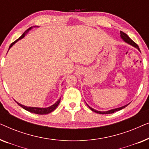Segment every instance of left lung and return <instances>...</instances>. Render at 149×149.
Instances as JSON below:
<instances>
[{"label": "left lung", "mask_w": 149, "mask_h": 149, "mask_svg": "<svg viewBox=\"0 0 149 149\" xmlns=\"http://www.w3.org/2000/svg\"><path fill=\"white\" fill-rule=\"evenodd\" d=\"M120 34H121V38L124 40V41H125V42H127V43H128V44L131 45L134 47L137 48L138 49L140 52V49H139V47H138V45L136 44V42H134L133 40H132L131 38H130L129 36H127V34H126L125 33H124V32H122V31H120ZM128 104H126L125 106H123V107L117 108V109H114L109 110V111H96V110L93 109L91 107H89L88 104H87V105L88 106V107L91 110V111H93V112H95V113H99V114H111V113H114L116 111H120V110L124 109V108H125Z\"/></svg>", "instance_id": "obj_1"}]
</instances>
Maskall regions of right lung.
Segmentation results:
<instances>
[{
  "instance_id": "add662e5",
  "label": "right lung",
  "mask_w": 149,
  "mask_h": 149,
  "mask_svg": "<svg viewBox=\"0 0 149 149\" xmlns=\"http://www.w3.org/2000/svg\"><path fill=\"white\" fill-rule=\"evenodd\" d=\"M34 27H36V26H34ZM32 28H33V27H30V28H28V29L27 30H26V31L24 32L23 34H22V35L21 36H20V37H19V38H18V39L15 40V41H14L13 42H12V43H11V45H10L9 49L16 42H17L19 40L22 39V38H23L24 37V36H25L26 34H27L28 32H29V30H31ZM60 99H61V98L59 99L57 101L56 103L54 104L51 106V107H47V108H38V107H26V106L22 105V104H21L18 103L17 102H16V101H15V102L17 103L18 105L20 106V107L23 108L24 109L26 110V111H27L30 112V113L38 114V115H46V114H48V113H52V111H54V110L56 109L57 107H58V104H60Z\"/></svg>"
}]
</instances>
